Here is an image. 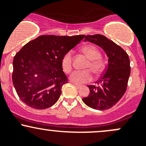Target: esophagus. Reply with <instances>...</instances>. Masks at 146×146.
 Masks as SVG:
<instances>
[{
  "label": "esophagus",
  "instance_id": "34e87169",
  "mask_svg": "<svg viewBox=\"0 0 146 146\" xmlns=\"http://www.w3.org/2000/svg\"><path fill=\"white\" fill-rule=\"evenodd\" d=\"M74 86H76V87L77 88V89H79V88H80L81 86H82L80 84H74Z\"/></svg>",
  "mask_w": 146,
  "mask_h": 146
}]
</instances>
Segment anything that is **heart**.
Instances as JSON below:
<instances>
[{"label":"heart","mask_w":146,"mask_h":146,"mask_svg":"<svg viewBox=\"0 0 146 146\" xmlns=\"http://www.w3.org/2000/svg\"><path fill=\"white\" fill-rule=\"evenodd\" d=\"M82 52L89 60V62L85 67V69L88 70L83 71H75L70 75V80L76 84L86 83L92 80L93 76L91 71L93 72L94 74L98 75L100 74L104 70V63L99 59L101 57V53L96 47L92 45L84 46L82 48ZM72 60L73 52L72 51L66 52L62 58V67L66 73H70L72 70Z\"/></svg>","instance_id":"heart-1"}]
</instances>
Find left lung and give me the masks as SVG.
I'll return each mask as SVG.
<instances>
[{"mask_svg": "<svg viewBox=\"0 0 146 146\" xmlns=\"http://www.w3.org/2000/svg\"><path fill=\"white\" fill-rule=\"evenodd\" d=\"M84 41L102 47L109 57V62L103 75L96 82L99 86L88 85L90 94L82 101L92 109H109L121 99L126 91L131 73L129 57L120 46L102 35H86Z\"/></svg>", "mask_w": 146, "mask_h": 146, "instance_id": "8db88e82", "label": "left lung"}]
</instances>
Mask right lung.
I'll use <instances>...</instances> for the list:
<instances>
[{"label":"right lung","mask_w":146,"mask_h":146,"mask_svg":"<svg viewBox=\"0 0 146 146\" xmlns=\"http://www.w3.org/2000/svg\"><path fill=\"white\" fill-rule=\"evenodd\" d=\"M84 37L40 35L25 44L14 57L12 74L23 102L33 109H44L57 102L62 87L68 82L62 58Z\"/></svg>","instance_id":"right-lung-1"}]
</instances>
